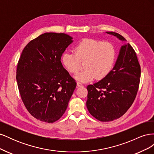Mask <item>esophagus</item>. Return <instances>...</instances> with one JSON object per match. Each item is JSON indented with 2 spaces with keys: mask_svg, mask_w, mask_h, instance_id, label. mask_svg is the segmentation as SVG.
<instances>
[{
  "mask_svg": "<svg viewBox=\"0 0 154 154\" xmlns=\"http://www.w3.org/2000/svg\"><path fill=\"white\" fill-rule=\"evenodd\" d=\"M77 86L78 87H83V84L80 82H77Z\"/></svg>",
  "mask_w": 154,
  "mask_h": 154,
  "instance_id": "obj_1",
  "label": "esophagus"
}]
</instances>
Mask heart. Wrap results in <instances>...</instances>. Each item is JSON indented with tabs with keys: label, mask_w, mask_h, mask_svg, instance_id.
<instances>
[{
	"label": "heart",
	"mask_w": 154,
	"mask_h": 154,
	"mask_svg": "<svg viewBox=\"0 0 154 154\" xmlns=\"http://www.w3.org/2000/svg\"><path fill=\"white\" fill-rule=\"evenodd\" d=\"M74 53L66 52L62 56V62L71 73H76L84 62V70L74 76L77 81L91 82L96 78H105L112 69L116 58V49L112 44L102 42L94 39L85 38L77 44Z\"/></svg>",
	"instance_id": "b5f03b06"
}]
</instances>
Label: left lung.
<instances>
[{
  "mask_svg": "<svg viewBox=\"0 0 154 154\" xmlns=\"http://www.w3.org/2000/svg\"><path fill=\"white\" fill-rule=\"evenodd\" d=\"M106 33L116 36L125 44L121 47L114 66L108 75L87 87V109L101 122L118 119L128 110L136 98L141 76L140 65L132 46L118 33Z\"/></svg>",
  "mask_w": 154,
  "mask_h": 154,
  "instance_id": "8db88e82",
  "label": "left lung"
}]
</instances>
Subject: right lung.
Listing matches in <instances>:
<instances>
[{
  "instance_id": "add662e5",
  "label": "right lung",
  "mask_w": 154,
  "mask_h": 154,
  "mask_svg": "<svg viewBox=\"0 0 154 154\" xmlns=\"http://www.w3.org/2000/svg\"><path fill=\"white\" fill-rule=\"evenodd\" d=\"M72 42L67 34L45 32L27 44L18 60L16 78L21 98L41 122L61 118L76 87L60 60Z\"/></svg>"
}]
</instances>
